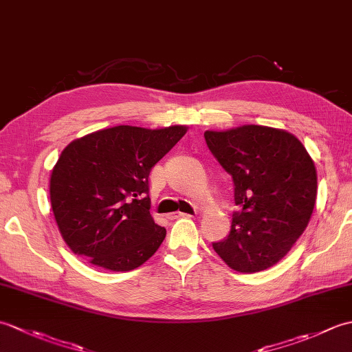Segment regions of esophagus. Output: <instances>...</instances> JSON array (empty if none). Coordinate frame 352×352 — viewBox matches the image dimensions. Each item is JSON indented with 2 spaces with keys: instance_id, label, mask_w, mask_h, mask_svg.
Returning a JSON list of instances; mask_svg holds the SVG:
<instances>
[{
  "instance_id": "obj_1",
  "label": "esophagus",
  "mask_w": 352,
  "mask_h": 352,
  "mask_svg": "<svg viewBox=\"0 0 352 352\" xmlns=\"http://www.w3.org/2000/svg\"><path fill=\"white\" fill-rule=\"evenodd\" d=\"M169 219H178V218H190L189 213H183V212H177V213H170L168 214Z\"/></svg>"
}]
</instances>
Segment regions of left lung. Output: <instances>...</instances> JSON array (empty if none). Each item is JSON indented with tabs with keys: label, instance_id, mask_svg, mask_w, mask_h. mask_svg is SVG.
<instances>
[{
	"label": "left lung",
	"instance_id": "1",
	"mask_svg": "<svg viewBox=\"0 0 352 352\" xmlns=\"http://www.w3.org/2000/svg\"><path fill=\"white\" fill-rule=\"evenodd\" d=\"M207 146L233 178L230 234L213 243L237 272L252 274L286 256L309 226L318 175L307 149L294 134L263 125L206 131Z\"/></svg>",
	"mask_w": 352,
	"mask_h": 352
}]
</instances>
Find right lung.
Segmentation results:
<instances>
[{"label":"right lung","mask_w":352,"mask_h":352,"mask_svg":"<svg viewBox=\"0 0 352 352\" xmlns=\"http://www.w3.org/2000/svg\"><path fill=\"white\" fill-rule=\"evenodd\" d=\"M188 126L118 125L72 140L51 170L58 231L77 256L107 271L136 269L159 250L166 230L154 222L148 177Z\"/></svg>","instance_id":"obj_1"}]
</instances>
